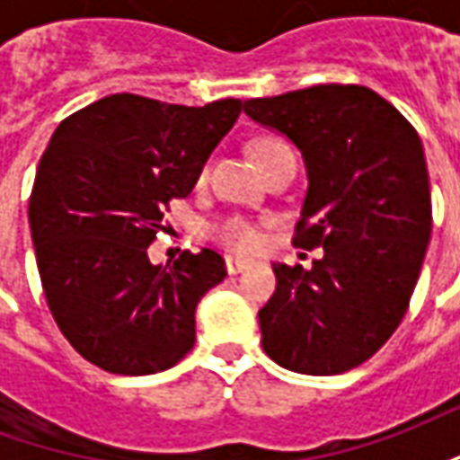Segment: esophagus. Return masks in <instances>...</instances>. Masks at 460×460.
Segmentation results:
<instances>
[{
  "mask_svg": "<svg viewBox=\"0 0 460 460\" xmlns=\"http://www.w3.org/2000/svg\"><path fill=\"white\" fill-rule=\"evenodd\" d=\"M249 269V263L241 259H234V256H226V270H229L231 276H236V273H241V270Z\"/></svg>",
  "mask_w": 460,
  "mask_h": 460,
  "instance_id": "esophagus-1",
  "label": "esophagus"
}]
</instances>
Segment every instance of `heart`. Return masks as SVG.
<instances>
[{"label":"heart","instance_id":"obj_1","mask_svg":"<svg viewBox=\"0 0 460 460\" xmlns=\"http://www.w3.org/2000/svg\"><path fill=\"white\" fill-rule=\"evenodd\" d=\"M253 160L256 164H266L273 157H279L283 152H290L288 145L286 142L276 140V137H259V140L253 142ZM204 174L207 170H201L199 180H204ZM219 239L229 246V249L239 251V253H253V251L261 249V231L246 219H229L221 224L219 229Z\"/></svg>","mask_w":460,"mask_h":460}]
</instances>
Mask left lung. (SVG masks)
<instances>
[{"label":"left lung","mask_w":460,"mask_h":460,"mask_svg":"<svg viewBox=\"0 0 460 460\" xmlns=\"http://www.w3.org/2000/svg\"><path fill=\"white\" fill-rule=\"evenodd\" d=\"M243 113L303 155L308 191L293 243L325 251L310 270L273 263L261 345L290 372H347L392 338L424 266L431 190L421 140L365 85L251 98Z\"/></svg>","instance_id":"obj_1"}]
</instances>
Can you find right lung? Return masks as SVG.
I'll return each instance as SVG.
<instances>
[{
    "mask_svg": "<svg viewBox=\"0 0 460 460\" xmlns=\"http://www.w3.org/2000/svg\"><path fill=\"white\" fill-rule=\"evenodd\" d=\"M239 113L236 98L187 108L115 93L51 135L29 199L36 266L56 325L105 372L155 375L194 345V310L224 259L201 249L152 266L147 246Z\"/></svg>",
    "mask_w": 460,
    "mask_h": 460,
    "instance_id": "right-lung-1",
    "label": "right lung"
}]
</instances>
